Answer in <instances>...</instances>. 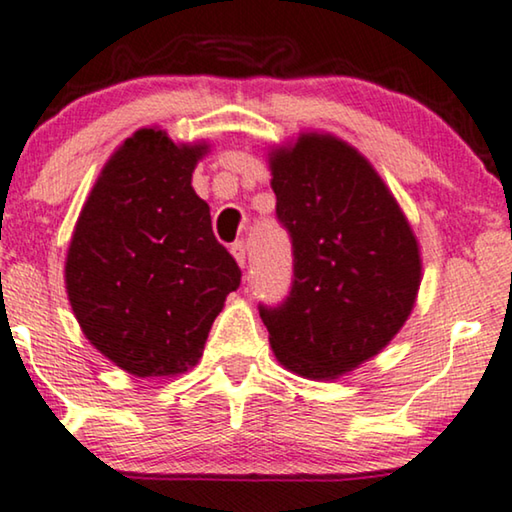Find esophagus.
Segmentation results:
<instances>
[{"label":"esophagus","instance_id":"esophagus-1","mask_svg":"<svg viewBox=\"0 0 512 512\" xmlns=\"http://www.w3.org/2000/svg\"><path fill=\"white\" fill-rule=\"evenodd\" d=\"M231 254H233L235 261H238V265H244V263H247V244L235 242L231 247Z\"/></svg>","mask_w":512,"mask_h":512}]
</instances>
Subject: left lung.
I'll use <instances>...</instances> for the list:
<instances>
[{"instance_id":"8db88e82","label":"left lung","mask_w":512,"mask_h":512,"mask_svg":"<svg viewBox=\"0 0 512 512\" xmlns=\"http://www.w3.org/2000/svg\"><path fill=\"white\" fill-rule=\"evenodd\" d=\"M277 217L293 240V286L261 307L279 365L339 379L388 346L416 305L422 258L388 184L335 133L300 131L268 152Z\"/></svg>"}]
</instances>
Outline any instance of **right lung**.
Masks as SVG:
<instances>
[{"instance_id":"obj_1","label":"right lung","mask_w":512,"mask_h":512,"mask_svg":"<svg viewBox=\"0 0 512 512\" xmlns=\"http://www.w3.org/2000/svg\"><path fill=\"white\" fill-rule=\"evenodd\" d=\"M210 145L145 127L110 154L73 228L66 295L83 335L127 374L177 376L198 365L235 258L212 233L191 175Z\"/></svg>"}]
</instances>
